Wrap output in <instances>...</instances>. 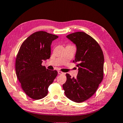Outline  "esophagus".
Returning <instances> with one entry per match:
<instances>
[{
  "mask_svg": "<svg viewBox=\"0 0 123 123\" xmlns=\"http://www.w3.org/2000/svg\"><path fill=\"white\" fill-rule=\"evenodd\" d=\"M63 74V73H62V71H58V74L62 75V74Z\"/></svg>",
  "mask_w": 123,
  "mask_h": 123,
  "instance_id": "esophagus-1",
  "label": "esophagus"
}]
</instances>
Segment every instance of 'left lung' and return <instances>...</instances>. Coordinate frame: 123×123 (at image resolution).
<instances>
[{
	"instance_id": "obj_1",
	"label": "left lung",
	"mask_w": 123,
	"mask_h": 123,
	"mask_svg": "<svg viewBox=\"0 0 123 123\" xmlns=\"http://www.w3.org/2000/svg\"><path fill=\"white\" fill-rule=\"evenodd\" d=\"M67 37L76 46L73 62L77 63L79 72L75 78L66 74L63 88L69 99L81 103L94 94L103 79V53L97 42L86 33H71Z\"/></svg>"
}]
</instances>
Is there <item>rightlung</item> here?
Segmentation results:
<instances>
[{"instance_id":"right-lung-1","label":"right lung","mask_w":123,"mask_h":123,"mask_svg":"<svg viewBox=\"0 0 123 123\" xmlns=\"http://www.w3.org/2000/svg\"><path fill=\"white\" fill-rule=\"evenodd\" d=\"M58 36L44 31L35 32L20 46L15 61L16 75L26 94L33 99L43 98L48 94L49 86L57 75L42 66L50 57L52 42Z\"/></svg>"}]
</instances>
